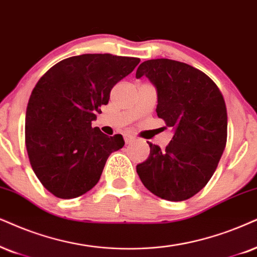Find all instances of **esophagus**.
Returning <instances> with one entry per match:
<instances>
[{"instance_id": "1", "label": "esophagus", "mask_w": 257, "mask_h": 257, "mask_svg": "<svg viewBox=\"0 0 257 257\" xmlns=\"http://www.w3.org/2000/svg\"><path fill=\"white\" fill-rule=\"evenodd\" d=\"M134 140H135V138L132 134H124V141H125L126 145L132 144V142L134 141Z\"/></svg>"}]
</instances>
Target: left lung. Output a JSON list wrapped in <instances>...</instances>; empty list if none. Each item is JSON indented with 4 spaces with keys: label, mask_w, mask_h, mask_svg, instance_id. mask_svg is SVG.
I'll return each mask as SVG.
<instances>
[{
    "label": "left lung",
    "mask_w": 257,
    "mask_h": 257,
    "mask_svg": "<svg viewBox=\"0 0 257 257\" xmlns=\"http://www.w3.org/2000/svg\"><path fill=\"white\" fill-rule=\"evenodd\" d=\"M142 76L157 89L158 117L174 135L165 151L148 142L149 157L136 172L155 196L186 200L211 179L225 148V102L205 73L180 61H144L136 71V78Z\"/></svg>",
    "instance_id": "left-lung-1"
}]
</instances>
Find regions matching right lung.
Wrapping results in <instances>:
<instances>
[{
    "label": "right lung",
    "mask_w": 257,
    "mask_h": 257,
    "mask_svg": "<svg viewBox=\"0 0 257 257\" xmlns=\"http://www.w3.org/2000/svg\"><path fill=\"white\" fill-rule=\"evenodd\" d=\"M139 58L82 54L42 76L26 110V148L35 175L52 194L77 198L98 183L122 135L108 136L91 122L106 105L116 83L133 72Z\"/></svg>",
    "instance_id": "obj_1"
}]
</instances>
